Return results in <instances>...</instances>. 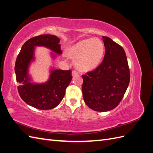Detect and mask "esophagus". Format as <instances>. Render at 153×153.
I'll return each instance as SVG.
<instances>
[{"instance_id":"esophagus-1","label":"esophagus","mask_w":153,"mask_h":153,"mask_svg":"<svg viewBox=\"0 0 153 153\" xmlns=\"http://www.w3.org/2000/svg\"><path fill=\"white\" fill-rule=\"evenodd\" d=\"M72 76L73 77H75V76H77L79 75V74H78V72H77V71H76V70L72 71Z\"/></svg>"}]
</instances>
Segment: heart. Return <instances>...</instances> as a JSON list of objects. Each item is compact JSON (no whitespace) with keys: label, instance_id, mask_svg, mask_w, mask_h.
Returning a JSON list of instances; mask_svg holds the SVG:
<instances>
[{"label":"heart","instance_id":"heart-1","mask_svg":"<svg viewBox=\"0 0 153 153\" xmlns=\"http://www.w3.org/2000/svg\"><path fill=\"white\" fill-rule=\"evenodd\" d=\"M105 47L98 38L84 39L71 45L68 56L75 60V66L81 72H89L100 65L104 55Z\"/></svg>","mask_w":153,"mask_h":153}]
</instances>
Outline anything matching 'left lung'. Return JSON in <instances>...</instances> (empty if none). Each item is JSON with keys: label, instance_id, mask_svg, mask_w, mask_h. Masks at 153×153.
<instances>
[{"label": "left lung", "instance_id": "1", "mask_svg": "<svg viewBox=\"0 0 153 153\" xmlns=\"http://www.w3.org/2000/svg\"><path fill=\"white\" fill-rule=\"evenodd\" d=\"M105 55L94 70L82 75L84 101L94 111L104 112L116 108L128 87L130 75L124 49L107 36H102Z\"/></svg>", "mask_w": 153, "mask_h": 153}]
</instances>
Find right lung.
Segmentation results:
<instances>
[{"instance_id": "right-lung-1", "label": "right lung", "mask_w": 153, "mask_h": 153, "mask_svg": "<svg viewBox=\"0 0 153 153\" xmlns=\"http://www.w3.org/2000/svg\"><path fill=\"white\" fill-rule=\"evenodd\" d=\"M60 39L54 35L43 34L35 36L25 43L15 65V72L18 92L27 104L38 109L48 110L56 107L65 97L66 87L72 80V71L52 68L48 81L44 83L31 82L28 75L30 64L34 60L36 46H43L57 55H61ZM53 58L55 54L51 53Z\"/></svg>"}]
</instances>
